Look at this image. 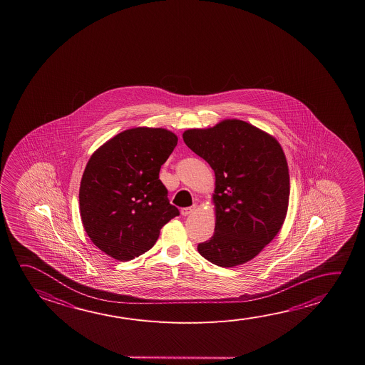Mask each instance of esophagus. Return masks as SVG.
Listing matches in <instances>:
<instances>
[{
	"label": "esophagus",
	"instance_id": "34e87169",
	"mask_svg": "<svg viewBox=\"0 0 365 365\" xmlns=\"http://www.w3.org/2000/svg\"><path fill=\"white\" fill-rule=\"evenodd\" d=\"M195 209H196V205H192L190 207H183V209H180V214L183 216L190 215L195 211Z\"/></svg>",
	"mask_w": 365,
	"mask_h": 365
}]
</instances>
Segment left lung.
<instances>
[{
    "instance_id": "8db88e82",
    "label": "left lung",
    "mask_w": 365,
    "mask_h": 365,
    "mask_svg": "<svg viewBox=\"0 0 365 365\" xmlns=\"http://www.w3.org/2000/svg\"><path fill=\"white\" fill-rule=\"evenodd\" d=\"M183 141L215 172V233L197 245L200 255L220 267L251 261L287 216L290 177L280 144L240 120L187 130Z\"/></svg>"
}]
</instances>
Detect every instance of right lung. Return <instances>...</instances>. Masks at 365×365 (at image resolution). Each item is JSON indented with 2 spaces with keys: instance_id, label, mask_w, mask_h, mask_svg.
Segmentation results:
<instances>
[{
  "instance_id": "add662e5",
  "label": "right lung",
  "mask_w": 365,
  "mask_h": 365,
  "mask_svg": "<svg viewBox=\"0 0 365 365\" xmlns=\"http://www.w3.org/2000/svg\"><path fill=\"white\" fill-rule=\"evenodd\" d=\"M178 138L164 128L120 132L91 155L78 200L85 232L101 251L130 261L149 251L160 229L180 215L159 172Z\"/></svg>"
}]
</instances>
